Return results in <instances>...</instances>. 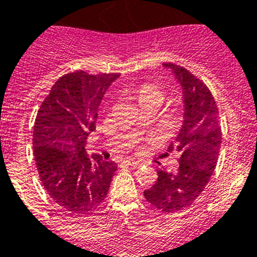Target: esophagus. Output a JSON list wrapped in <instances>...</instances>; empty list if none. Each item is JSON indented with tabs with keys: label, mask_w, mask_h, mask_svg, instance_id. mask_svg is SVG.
I'll return each instance as SVG.
<instances>
[{
	"label": "esophagus",
	"mask_w": 257,
	"mask_h": 257,
	"mask_svg": "<svg viewBox=\"0 0 257 257\" xmlns=\"http://www.w3.org/2000/svg\"><path fill=\"white\" fill-rule=\"evenodd\" d=\"M124 163H127V165H128V166H134V167H136V166H140V165H142V161L126 160V161H124Z\"/></svg>",
	"instance_id": "esophagus-1"
}]
</instances>
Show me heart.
I'll list each match as a JSON object with an SVG mask.
<instances>
[{"instance_id":"obj_1","label":"heart","mask_w":257,"mask_h":257,"mask_svg":"<svg viewBox=\"0 0 257 257\" xmlns=\"http://www.w3.org/2000/svg\"><path fill=\"white\" fill-rule=\"evenodd\" d=\"M134 97L142 108L148 105H156L160 108L165 101V91L154 83H143L134 91Z\"/></svg>"}]
</instances>
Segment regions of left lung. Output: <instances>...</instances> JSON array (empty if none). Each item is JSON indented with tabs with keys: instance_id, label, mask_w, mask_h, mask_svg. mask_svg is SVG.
Listing matches in <instances>:
<instances>
[{
	"instance_id": "8db88e82",
	"label": "left lung",
	"mask_w": 257,
	"mask_h": 257,
	"mask_svg": "<svg viewBox=\"0 0 257 257\" xmlns=\"http://www.w3.org/2000/svg\"><path fill=\"white\" fill-rule=\"evenodd\" d=\"M183 90L184 121L166 156L179 157L176 172L157 170L158 178L145 199L162 212H176L199 197L216 169L221 145L219 108L207 86L188 69L165 63Z\"/></svg>"
}]
</instances>
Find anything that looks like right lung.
<instances>
[{
	"instance_id": "add662e5",
	"label": "right lung",
	"mask_w": 257,
	"mask_h": 257,
	"mask_svg": "<svg viewBox=\"0 0 257 257\" xmlns=\"http://www.w3.org/2000/svg\"><path fill=\"white\" fill-rule=\"evenodd\" d=\"M118 73H68L54 83L38 109L33 148L45 190L64 210L88 213L108 194L117 171L113 161L88 157L85 145L95 130L97 109Z\"/></svg>"
}]
</instances>
